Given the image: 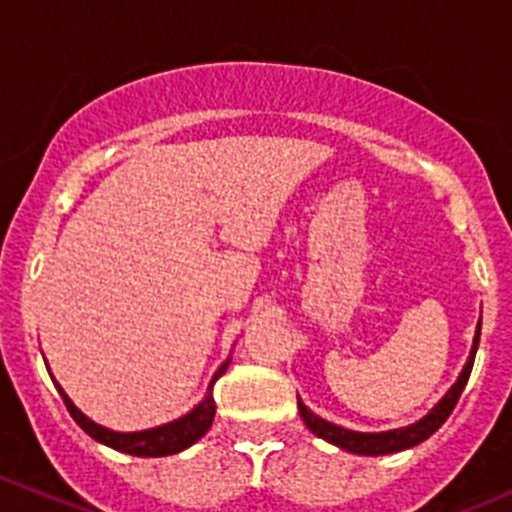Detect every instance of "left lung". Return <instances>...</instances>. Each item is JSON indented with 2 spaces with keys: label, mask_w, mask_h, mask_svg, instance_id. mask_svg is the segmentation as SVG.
<instances>
[{
  "label": "left lung",
  "mask_w": 512,
  "mask_h": 512,
  "mask_svg": "<svg viewBox=\"0 0 512 512\" xmlns=\"http://www.w3.org/2000/svg\"><path fill=\"white\" fill-rule=\"evenodd\" d=\"M480 326H482V321H477L470 356H467V361H465V366H462L457 381L450 386V389H447V394H444L442 399H439L437 404H434V407L429 409L422 419H419V422L409 424V427L389 429V432H353V429L338 427V424L326 422V419H321L318 414L310 412L303 401L298 399L300 419H303L305 427H308L315 437L326 439V442L336 444V447H341V450H346V452H353V455L376 457V455H391V452H401V450H409V447H417L419 442H424V439L432 437V434L437 432L444 422H447V417L452 414V409H455L457 399H460L462 389H465L467 379H470L472 364H475V353H477V346H480Z\"/></svg>",
  "instance_id": "1"
}]
</instances>
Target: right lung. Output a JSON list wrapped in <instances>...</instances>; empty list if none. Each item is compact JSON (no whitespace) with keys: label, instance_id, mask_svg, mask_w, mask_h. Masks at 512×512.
Returning a JSON list of instances; mask_svg holds the SVG:
<instances>
[{"label":"right lung","instance_id":"1","mask_svg":"<svg viewBox=\"0 0 512 512\" xmlns=\"http://www.w3.org/2000/svg\"><path fill=\"white\" fill-rule=\"evenodd\" d=\"M229 361H232V356H229L217 371H214L212 381H209L207 386V394H204V399L199 401L197 407L191 409V412H186L184 417L174 419V422L159 424V427H151V429H141V432H116V429H108L103 427V424H95L93 419L85 417V414L75 407L73 399L65 394V389H62L57 381L55 386L57 391H60L62 401H65V407H68L70 417H73L75 422H78V427L83 429L85 434H90L95 442L105 444V447H111V450L126 452V455H133V457H166V455H176V452L186 450V447H191V444L197 442V439H202L204 434L209 432V427H212L214 422V412H217V404H214V394H212L214 381L227 371Z\"/></svg>","mask_w":512,"mask_h":512}]
</instances>
